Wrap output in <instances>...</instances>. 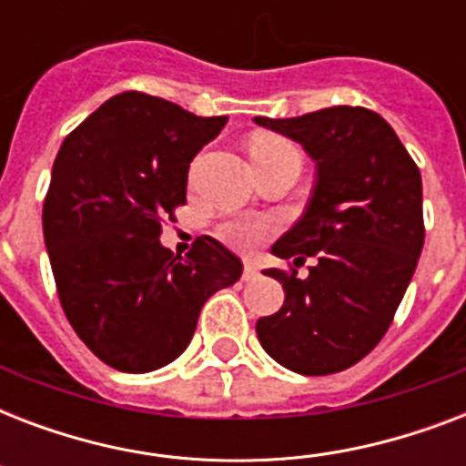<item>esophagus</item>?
I'll list each match as a JSON object with an SVG mask.
<instances>
[{
	"instance_id": "esophagus-1",
	"label": "esophagus",
	"mask_w": 466,
	"mask_h": 466,
	"mask_svg": "<svg viewBox=\"0 0 466 466\" xmlns=\"http://www.w3.org/2000/svg\"><path fill=\"white\" fill-rule=\"evenodd\" d=\"M244 280H256V278H258V268H256V263L254 261H244Z\"/></svg>"
}]
</instances>
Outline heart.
Wrapping results in <instances>:
<instances>
[{
    "label": "heart",
    "mask_w": 466,
    "mask_h": 466,
    "mask_svg": "<svg viewBox=\"0 0 466 466\" xmlns=\"http://www.w3.org/2000/svg\"><path fill=\"white\" fill-rule=\"evenodd\" d=\"M288 152H298V149L283 137H276V135H258L248 147L251 161L270 159V157L288 155ZM273 232H276V222L266 218H256V215H237V218L219 222L218 227L219 239L229 244V247L239 248V251H251V248L261 247Z\"/></svg>",
    "instance_id": "b5f03b06"
}]
</instances>
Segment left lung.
Wrapping results in <instances>:
<instances>
[{
  "mask_svg": "<svg viewBox=\"0 0 466 466\" xmlns=\"http://www.w3.org/2000/svg\"><path fill=\"white\" fill-rule=\"evenodd\" d=\"M317 161L305 215L273 244L309 276L270 268L283 307L256 321L263 350L299 375H333L382 340L419 263L423 188L416 161L375 111L333 106L299 118H254Z\"/></svg>",
  "mask_w": 466,
  "mask_h": 466,
  "instance_id": "8db88e82",
  "label": "left lung"
}]
</instances>
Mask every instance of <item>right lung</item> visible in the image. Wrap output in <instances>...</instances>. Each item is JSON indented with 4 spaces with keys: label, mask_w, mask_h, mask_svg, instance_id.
I'll use <instances>...</instances> for the list:
<instances>
[{
    "label": "right lung",
    "mask_w": 466,
    "mask_h": 466,
    "mask_svg": "<svg viewBox=\"0 0 466 466\" xmlns=\"http://www.w3.org/2000/svg\"><path fill=\"white\" fill-rule=\"evenodd\" d=\"M225 123L123 91L55 157L43 237L60 305L91 353L120 372L176 360L208 298L239 280L241 261L212 237H198L186 258L159 241L186 205L190 161Z\"/></svg>",
    "instance_id": "right-lung-1"
}]
</instances>
